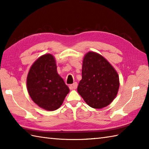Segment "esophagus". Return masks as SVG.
I'll use <instances>...</instances> for the list:
<instances>
[{
	"label": "esophagus",
	"instance_id": "34e87169",
	"mask_svg": "<svg viewBox=\"0 0 149 149\" xmlns=\"http://www.w3.org/2000/svg\"><path fill=\"white\" fill-rule=\"evenodd\" d=\"M77 87V83H74L70 85V90L76 89Z\"/></svg>",
	"mask_w": 149,
	"mask_h": 149
}]
</instances>
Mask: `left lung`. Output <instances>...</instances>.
<instances>
[{
    "instance_id": "left-lung-1",
    "label": "left lung",
    "mask_w": 149,
    "mask_h": 149,
    "mask_svg": "<svg viewBox=\"0 0 149 149\" xmlns=\"http://www.w3.org/2000/svg\"><path fill=\"white\" fill-rule=\"evenodd\" d=\"M119 86L118 73L105 58L91 51L85 54L77 91L88 106L95 109L107 106L115 99Z\"/></svg>"
}]
</instances>
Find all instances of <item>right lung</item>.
Wrapping results in <instances>:
<instances>
[{
    "mask_svg": "<svg viewBox=\"0 0 149 149\" xmlns=\"http://www.w3.org/2000/svg\"><path fill=\"white\" fill-rule=\"evenodd\" d=\"M27 88L31 99L41 108L54 111L62 105L70 90L57 71L55 58L46 54L31 66Z\"/></svg>",
    "mask_w": 149,
    "mask_h": 149,
    "instance_id": "obj_1",
    "label": "right lung"
}]
</instances>
